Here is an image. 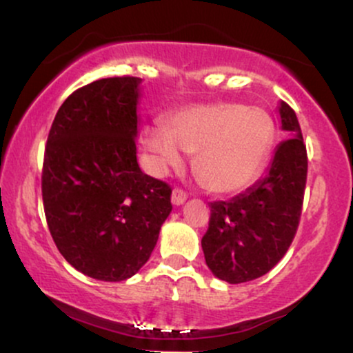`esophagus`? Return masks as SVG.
<instances>
[{
	"mask_svg": "<svg viewBox=\"0 0 353 353\" xmlns=\"http://www.w3.org/2000/svg\"><path fill=\"white\" fill-rule=\"evenodd\" d=\"M185 199H188V196H185L184 190H181V189H174L172 190L171 201H172L174 205H182L185 202Z\"/></svg>",
	"mask_w": 353,
	"mask_h": 353,
	"instance_id": "34e87169",
	"label": "esophagus"
}]
</instances>
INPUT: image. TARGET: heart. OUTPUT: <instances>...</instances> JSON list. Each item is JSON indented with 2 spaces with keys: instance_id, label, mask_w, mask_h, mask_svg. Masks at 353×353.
<instances>
[{
  "instance_id": "1",
  "label": "heart",
  "mask_w": 353,
  "mask_h": 353,
  "mask_svg": "<svg viewBox=\"0 0 353 353\" xmlns=\"http://www.w3.org/2000/svg\"><path fill=\"white\" fill-rule=\"evenodd\" d=\"M270 116L236 101L197 104L174 112L168 128L152 125L144 144L154 171L165 174L194 154V172L214 194H232L247 188L261 172L274 144Z\"/></svg>"
}]
</instances>
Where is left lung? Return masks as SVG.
Listing matches in <instances>:
<instances>
[{"instance_id":"left-lung-1","label":"left lung","mask_w":353,"mask_h":353,"mask_svg":"<svg viewBox=\"0 0 353 353\" xmlns=\"http://www.w3.org/2000/svg\"><path fill=\"white\" fill-rule=\"evenodd\" d=\"M279 116L289 139L277 145L265 176L230 201L210 204L202 250L210 272L229 283L249 282L269 272L297 232L307 151L294 109L281 101Z\"/></svg>"}]
</instances>
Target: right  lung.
<instances>
[{
	"label": "right lung",
	"mask_w": 353,
	"mask_h": 353,
	"mask_svg": "<svg viewBox=\"0 0 353 353\" xmlns=\"http://www.w3.org/2000/svg\"><path fill=\"white\" fill-rule=\"evenodd\" d=\"M143 79H98L63 103L43 164V204L56 247L96 281L132 277L171 214V188L137 164Z\"/></svg>",
	"instance_id": "right-lung-1"
}]
</instances>
